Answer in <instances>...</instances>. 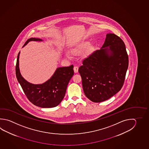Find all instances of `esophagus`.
<instances>
[{"mask_svg": "<svg viewBox=\"0 0 149 149\" xmlns=\"http://www.w3.org/2000/svg\"><path fill=\"white\" fill-rule=\"evenodd\" d=\"M78 67H77V66H74V68H73L74 72L75 73H77V72H78Z\"/></svg>", "mask_w": 149, "mask_h": 149, "instance_id": "34e87169", "label": "esophagus"}]
</instances>
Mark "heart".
<instances>
[{
  "label": "heart",
  "instance_id": "b5f03b06",
  "mask_svg": "<svg viewBox=\"0 0 149 149\" xmlns=\"http://www.w3.org/2000/svg\"><path fill=\"white\" fill-rule=\"evenodd\" d=\"M89 42L88 41H82L81 43H79L76 48L72 49L71 52L74 55L80 54L87 48L88 46H89ZM91 49V47H89L88 51H90ZM66 56L68 57V54H66Z\"/></svg>",
  "mask_w": 149,
  "mask_h": 149
}]
</instances>
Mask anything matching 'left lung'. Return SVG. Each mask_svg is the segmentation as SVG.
I'll use <instances>...</instances> for the list:
<instances>
[{
    "mask_svg": "<svg viewBox=\"0 0 149 149\" xmlns=\"http://www.w3.org/2000/svg\"><path fill=\"white\" fill-rule=\"evenodd\" d=\"M79 68L84 94L93 102H101L121 89L129 65L125 43L108 33L100 50L90 54Z\"/></svg>",
    "mask_w": 149,
    "mask_h": 149,
    "instance_id": "1",
    "label": "left lung"
}]
</instances>
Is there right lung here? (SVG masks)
Returning a JSON list of instances; mask_svg holds the SVG:
<instances>
[{"label":"right lung","instance_id":"1","mask_svg":"<svg viewBox=\"0 0 149 149\" xmlns=\"http://www.w3.org/2000/svg\"><path fill=\"white\" fill-rule=\"evenodd\" d=\"M31 41H42L39 38L27 40L23 47ZM20 52L16 65V75L28 99L34 105L43 108H54L59 104L65 97L68 83L74 74L73 65L57 69L50 79L42 84H34L28 82L22 77L19 68Z\"/></svg>","mask_w":149,"mask_h":149}]
</instances>
